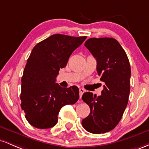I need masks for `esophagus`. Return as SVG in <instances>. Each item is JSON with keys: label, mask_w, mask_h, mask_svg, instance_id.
Instances as JSON below:
<instances>
[{"label": "esophagus", "mask_w": 149, "mask_h": 149, "mask_svg": "<svg viewBox=\"0 0 149 149\" xmlns=\"http://www.w3.org/2000/svg\"><path fill=\"white\" fill-rule=\"evenodd\" d=\"M79 94H80V98H81V97H82V95H83V94L84 93V92H85V90H84V89H83V88H80L79 89Z\"/></svg>", "instance_id": "esophagus-1"}]
</instances>
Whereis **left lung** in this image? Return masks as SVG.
Returning <instances> with one entry per match:
<instances>
[{"label": "left lung", "mask_w": 149, "mask_h": 149, "mask_svg": "<svg viewBox=\"0 0 149 149\" xmlns=\"http://www.w3.org/2000/svg\"><path fill=\"white\" fill-rule=\"evenodd\" d=\"M85 46L97 59V73L105 85L100 96L90 92L83 95L90 113L82 125L92 134L106 133L118 124L127 105L130 64L122 46L113 38H89Z\"/></svg>", "instance_id": "1"}]
</instances>
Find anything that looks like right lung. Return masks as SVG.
I'll use <instances>...</instances> for the list:
<instances>
[{
    "label": "right lung",
    "mask_w": 149,
    "mask_h": 149,
    "mask_svg": "<svg viewBox=\"0 0 149 149\" xmlns=\"http://www.w3.org/2000/svg\"><path fill=\"white\" fill-rule=\"evenodd\" d=\"M86 36L54 34L38 42L27 59L22 78V109L30 125L39 129L54 127L64 106L79 99L76 86L61 88L55 83L59 71L84 42Z\"/></svg>",
    "instance_id": "1"
}]
</instances>
